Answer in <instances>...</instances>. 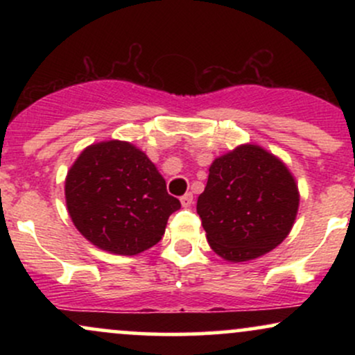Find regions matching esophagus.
Returning a JSON list of instances; mask_svg holds the SVG:
<instances>
[{
    "label": "esophagus",
    "instance_id": "1",
    "mask_svg": "<svg viewBox=\"0 0 355 355\" xmlns=\"http://www.w3.org/2000/svg\"><path fill=\"white\" fill-rule=\"evenodd\" d=\"M180 202H182V205H183V207H190L191 203H193V195H191L190 191H189V193L182 195V197H180Z\"/></svg>",
    "mask_w": 355,
    "mask_h": 355
}]
</instances>
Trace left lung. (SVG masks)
Masks as SVG:
<instances>
[{"mask_svg": "<svg viewBox=\"0 0 355 355\" xmlns=\"http://www.w3.org/2000/svg\"><path fill=\"white\" fill-rule=\"evenodd\" d=\"M197 214L214 252L245 262L282 243L299 209L295 180L279 158L242 145L215 158Z\"/></svg>", "mask_w": 355, "mask_h": 355, "instance_id": "1", "label": "left lung"}]
</instances>
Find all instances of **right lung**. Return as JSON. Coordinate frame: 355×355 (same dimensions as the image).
<instances>
[{"label":"right lung","mask_w":355,"mask_h":355,"mask_svg":"<svg viewBox=\"0 0 355 355\" xmlns=\"http://www.w3.org/2000/svg\"><path fill=\"white\" fill-rule=\"evenodd\" d=\"M76 229L101 250L137 255L160 242L180 200L166 191L148 157L126 141L89 145L64 182Z\"/></svg>","instance_id":"add662e5"}]
</instances>
